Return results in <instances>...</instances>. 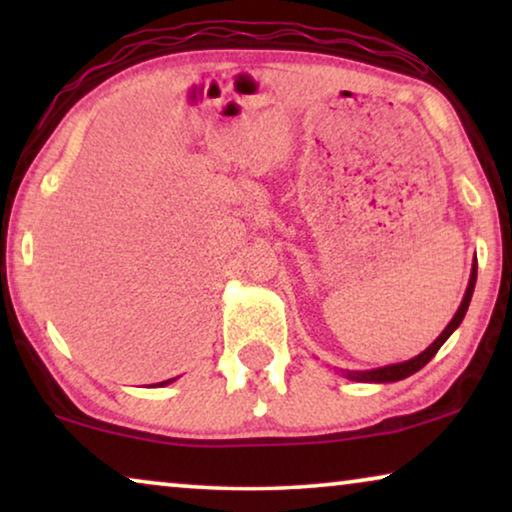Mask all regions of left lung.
Wrapping results in <instances>:
<instances>
[{"mask_svg": "<svg viewBox=\"0 0 512 512\" xmlns=\"http://www.w3.org/2000/svg\"><path fill=\"white\" fill-rule=\"evenodd\" d=\"M475 277H478V261L473 263V272H471V282H468V289H466V296L461 300L457 314H454V319L447 324V328L443 333L438 335L436 342L429 349H424L422 354L415 356V359L405 361V363H396V366H387V368H377V370H366V373H347L349 380H356V382H396V380H403V377H410L412 373H417L419 368H424L426 363H429L433 356L440 347H443V342L450 338L454 333V328L461 324V319H464V314L468 310V303H471V296H473V289H475Z\"/></svg>", "mask_w": 512, "mask_h": 512, "instance_id": "obj_1", "label": "left lung"}]
</instances>
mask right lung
<instances>
[{"mask_svg": "<svg viewBox=\"0 0 512 512\" xmlns=\"http://www.w3.org/2000/svg\"><path fill=\"white\" fill-rule=\"evenodd\" d=\"M172 380H165V382H158V387H163V384H170Z\"/></svg>", "mask_w": 512, "mask_h": 512, "instance_id": "1", "label": "right lung"}]
</instances>
